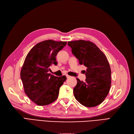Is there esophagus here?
Returning a JSON list of instances; mask_svg holds the SVG:
<instances>
[{"instance_id":"esophagus-1","label":"esophagus","mask_w":134,"mask_h":134,"mask_svg":"<svg viewBox=\"0 0 134 134\" xmlns=\"http://www.w3.org/2000/svg\"><path fill=\"white\" fill-rule=\"evenodd\" d=\"M66 77H67V79H69V78H70V77H71V76H69V75H66Z\"/></svg>"}]
</instances>
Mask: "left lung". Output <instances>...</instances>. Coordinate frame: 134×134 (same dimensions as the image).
Masks as SVG:
<instances>
[{"mask_svg": "<svg viewBox=\"0 0 134 134\" xmlns=\"http://www.w3.org/2000/svg\"><path fill=\"white\" fill-rule=\"evenodd\" d=\"M68 45L79 63L87 67L85 81L77 79V83L73 88L75 98L86 107L101 104L109 93L111 83V68L106 55L89 41H70Z\"/></svg>", "mask_w": 134, "mask_h": 134, "instance_id": "obj_1", "label": "left lung"}]
</instances>
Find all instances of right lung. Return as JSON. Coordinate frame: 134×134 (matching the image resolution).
<instances>
[{
    "label": "right lung",
    "instance_id": "add662e5",
    "mask_svg": "<svg viewBox=\"0 0 134 134\" xmlns=\"http://www.w3.org/2000/svg\"><path fill=\"white\" fill-rule=\"evenodd\" d=\"M67 42L49 40L38 43L30 50L20 71L24 92L38 106L55 101L66 77H56L48 73L52 64L57 65L56 55Z\"/></svg>",
    "mask_w": 134,
    "mask_h": 134
}]
</instances>
